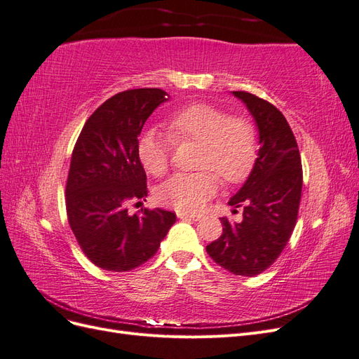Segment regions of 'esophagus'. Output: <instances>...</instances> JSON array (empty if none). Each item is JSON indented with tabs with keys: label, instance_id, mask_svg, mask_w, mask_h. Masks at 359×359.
I'll use <instances>...</instances> for the list:
<instances>
[{
	"label": "esophagus",
	"instance_id": "1",
	"mask_svg": "<svg viewBox=\"0 0 359 359\" xmlns=\"http://www.w3.org/2000/svg\"><path fill=\"white\" fill-rule=\"evenodd\" d=\"M177 215H178V219H181V220L198 222V220L202 219V214H191V212H182V211H178Z\"/></svg>",
	"mask_w": 359,
	"mask_h": 359
}]
</instances>
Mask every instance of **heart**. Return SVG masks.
Returning <instances> with one entry per match:
<instances>
[{
	"mask_svg": "<svg viewBox=\"0 0 359 359\" xmlns=\"http://www.w3.org/2000/svg\"><path fill=\"white\" fill-rule=\"evenodd\" d=\"M168 130L175 142H199L198 166L208 168L194 173H177L163 182L157 198L178 211L194 212L210 201L224 182L244 181L257 157L255 126L243 116H227L226 111L210 103H193L173 112ZM137 157L154 177L165 175L169 168L172 142L157 130H147L137 139Z\"/></svg>",
	"mask_w": 359,
	"mask_h": 359,
	"instance_id": "b5f03b06",
	"label": "heart"
}]
</instances>
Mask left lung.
<instances>
[{
    "mask_svg": "<svg viewBox=\"0 0 359 359\" xmlns=\"http://www.w3.org/2000/svg\"><path fill=\"white\" fill-rule=\"evenodd\" d=\"M253 116L259 153L243 187L229 205H244L243 220L223 217V233L206 245L215 264L235 276L264 273L283 252L298 219L302 169L295 136L274 104L245 91H232Z\"/></svg>",
    "mask_w": 359,
    "mask_h": 359,
    "instance_id": "1",
    "label": "left lung"
}]
</instances>
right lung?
Segmentation results:
<instances>
[{
  "label": "right lung",
  "mask_w": 359,
  "mask_h": 359,
  "mask_svg": "<svg viewBox=\"0 0 359 359\" xmlns=\"http://www.w3.org/2000/svg\"><path fill=\"white\" fill-rule=\"evenodd\" d=\"M169 100L158 88H137L107 99L86 119L74 145L66 187L72 231L82 252L106 271H132L153 257L177 215L127 203L147 198V173L137 137L149 115Z\"/></svg>",
  "instance_id": "1"
}]
</instances>
